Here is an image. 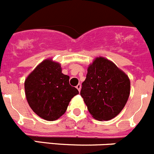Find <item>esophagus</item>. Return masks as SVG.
<instances>
[{
	"label": "esophagus",
	"instance_id": "esophagus-1",
	"mask_svg": "<svg viewBox=\"0 0 154 154\" xmlns=\"http://www.w3.org/2000/svg\"><path fill=\"white\" fill-rule=\"evenodd\" d=\"M81 88H82V85H80V84H79L78 85L76 86V88H77V89L79 90V91H81Z\"/></svg>",
	"mask_w": 154,
	"mask_h": 154
}]
</instances>
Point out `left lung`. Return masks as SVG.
<instances>
[{"label":"left lung","mask_w":154,"mask_h":154,"mask_svg":"<svg viewBox=\"0 0 154 154\" xmlns=\"http://www.w3.org/2000/svg\"><path fill=\"white\" fill-rule=\"evenodd\" d=\"M81 96L88 111L98 121H109L122 111L130 95L128 76L104 57L95 58L82 84Z\"/></svg>","instance_id":"8db88e82"}]
</instances>
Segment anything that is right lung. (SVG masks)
I'll return each mask as SVG.
<instances>
[{"label": "right lung", "mask_w": 154, "mask_h": 154, "mask_svg": "<svg viewBox=\"0 0 154 154\" xmlns=\"http://www.w3.org/2000/svg\"><path fill=\"white\" fill-rule=\"evenodd\" d=\"M25 94L31 109L46 121H55L66 111L79 91L69 85V76L62 73L59 63L47 59L26 79Z\"/></svg>", "instance_id": "obj_1"}]
</instances>
